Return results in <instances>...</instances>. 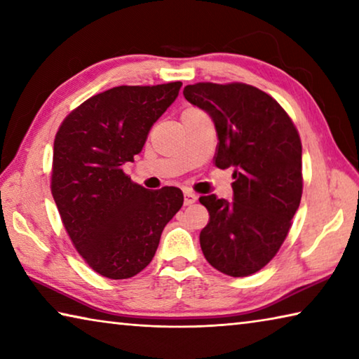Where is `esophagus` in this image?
I'll return each mask as SVG.
<instances>
[{
	"mask_svg": "<svg viewBox=\"0 0 359 359\" xmlns=\"http://www.w3.org/2000/svg\"><path fill=\"white\" fill-rule=\"evenodd\" d=\"M196 199H198V196L193 191H185V198H184L185 205H190L193 203H196Z\"/></svg>",
	"mask_w": 359,
	"mask_h": 359,
	"instance_id": "esophagus-1",
	"label": "esophagus"
}]
</instances>
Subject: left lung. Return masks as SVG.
Here are the masks:
<instances>
[{"mask_svg": "<svg viewBox=\"0 0 359 359\" xmlns=\"http://www.w3.org/2000/svg\"><path fill=\"white\" fill-rule=\"evenodd\" d=\"M184 96L214 120L215 166L234 168L233 201L199 198L210 215L201 250L223 274L252 276L276 257L299 208V135L283 107L252 85L199 82L187 85Z\"/></svg>", "mask_w": 359, "mask_h": 359, "instance_id": "left-lung-1", "label": "left lung"}]
</instances>
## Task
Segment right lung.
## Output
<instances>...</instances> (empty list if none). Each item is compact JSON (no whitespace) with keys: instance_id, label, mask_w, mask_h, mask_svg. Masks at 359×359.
<instances>
[{"instance_id":"right-lung-1","label":"right lung","mask_w":359,"mask_h":359,"mask_svg":"<svg viewBox=\"0 0 359 359\" xmlns=\"http://www.w3.org/2000/svg\"><path fill=\"white\" fill-rule=\"evenodd\" d=\"M180 87L182 82L114 87L82 102L57 131L52 196L76 250L102 277L139 274L184 204L180 188L150 191L123 172Z\"/></svg>"}]
</instances>
